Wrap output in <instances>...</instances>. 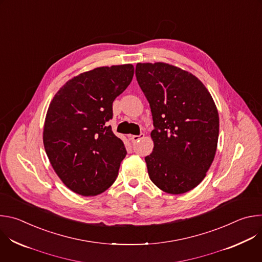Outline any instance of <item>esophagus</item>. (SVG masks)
I'll use <instances>...</instances> for the list:
<instances>
[{
    "instance_id": "34e87169",
    "label": "esophagus",
    "mask_w": 262,
    "mask_h": 262,
    "mask_svg": "<svg viewBox=\"0 0 262 262\" xmlns=\"http://www.w3.org/2000/svg\"><path fill=\"white\" fill-rule=\"evenodd\" d=\"M142 138H144V134H140V135H138V136H136V135L129 136V140H130L132 142H137V141H139V140L142 139Z\"/></svg>"
}]
</instances>
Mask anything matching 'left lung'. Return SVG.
I'll use <instances>...</instances> for the list:
<instances>
[{"instance_id":"obj_1","label":"left lung","mask_w":262,"mask_h":262,"mask_svg":"<svg viewBox=\"0 0 262 262\" xmlns=\"http://www.w3.org/2000/svg\"><path fill=\"white\" fill-rule=\"evenodd\" d=\"M136 77L155 126L154 150L145 158L149 178L166 193L189 192L204 179L215 156V103L198 78L176 66L138 63Z\"/></svg>"}]
</instances>
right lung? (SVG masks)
Returning <instances> with one entry per match:
<instances>
[{
    "instance_id": "add662e5",
    "label": "right lung",
    "mask_w": 262,
    "mask_h": 262,
    "mask_svg": "<svg viewBox=\"0 0 262 262\" xmlns=\"http://www.w3.org/2000/svg\"><path fill=\"white\" fill-rule=\"evenodd\" d=\"M132 64L102 66L69 80L50 103L43 145L55 172L69 190L96 196L114 183L126 156L123 142L105 123L113 101L130 84Z\"/></svg>"
}]
</instances>
